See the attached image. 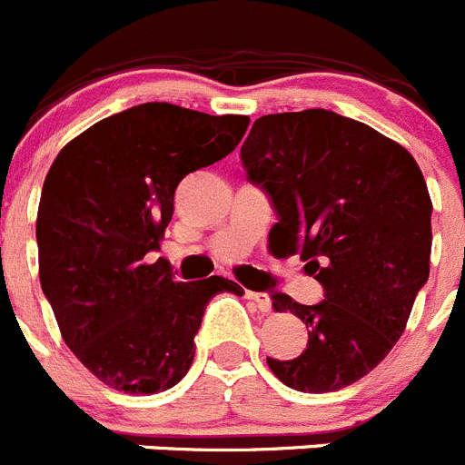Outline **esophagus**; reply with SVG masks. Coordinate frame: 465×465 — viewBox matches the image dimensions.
I'll return each instance as SVG.
<instances>
[{
	"label": "esophagus",
	"mask_w": 465,
	"mask_h": 465,
	"mask_svg": "<svg viewBox=\"0 0 465 465\" xmlns=\"http://www.w3.org/2000/svg\"><path fill=\"white\" fill-rule=\"evenodd\" d=\"M246 300L253 302V304L258 306V311H262V313H267V311H272V300L265 295V292L246 291Z\"/></svg>",
	"instance_id": "1"
}]
</instances>
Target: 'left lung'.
<instances>
[{"instance_id":"obj_1","label":"left lung","mask_w":465,"mask_h":465,"mask_svg":"<svg viewBox=\"0 0 465 465\" xmlns=\"http://www.w3.org/2000/svg\"><path fill=\"white\" fill-rule=\"evenodd\" d=\"M242 163L279 216L272 253L300 255L325 288L313 306L274 295V311L302 318L309 343L267 364L297 391L352 385L401 339L429 279L433 204L424 174L399 143L321 108L255 119Z\"/></svg>"}]
</instances>
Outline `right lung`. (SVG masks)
Returning <instances> with one entry per match:
<instances>
[{"label": "right lung", "mask_w": 465, "mask_h": 465, "mask_svg": "<svg viewBox=\"0 0 465 465\" xmlns=\"http://www.w3.org/2000/svg\"><path fill=\"white\" fill-rule=\"evenodd\" d=\"M249 129L244 114L143 104L101 119L50 165L38 203V279L62 339L124 394H156L186 376L193 336L235 281H174L149 262L173 219L174 189L216 163Z\"/></svg>", "instance_id": "add662e5"}]
</instances>
